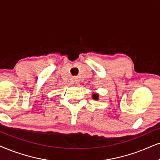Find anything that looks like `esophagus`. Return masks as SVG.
I'll return each instance as SVG.
<instances>
[{
	"mask_svg": "<svg viewBox=\"0 0 160 160\" xmlns=\"http://www.w3.org/2000/svg\"><path fill=\"white\" fill-rule=\"evenodd\" d=\"M74 84H79V83H80V81H79V80L78 78H76L75 80H74Z\"/></svg>",
	"mask_w": 160,
	"mask_h": 160,
	"instance_id": "esophagus-1",
	"label": "esophagus"
}]
</instances>
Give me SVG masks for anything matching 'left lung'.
<instances>
[{
	"mask_svg": "<svg viewBox=\"0 0 160 160\" xmlns=\"http://www.w3.org/2000/svg\"><path fill=\"white\" fill-rule=\"evenodd\" d=\"M99 96H100V95H99L98 93H93L92 94V98L95 100H99Z\"/></svg>",
	"mask_w": 160,
	"mask_h": 160,
	"instance_id": "8db88e82",
	"label": "left lung"
}]
</instances>
